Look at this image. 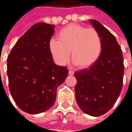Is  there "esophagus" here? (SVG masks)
<instances>
[{
  "label": "esophagus",
  "instance_id": "esophagus-1",
  "mask_svg": "<svg viewBox=\"0 0 132 132\" xmlns=\"http://www.w3.org/2000/svg\"><path fill=\"white\" fill-rule=\"evenodd\" d=\"M73 74H74V71H73V70H69V75H70V76H73Z\"/></svg>",
  "mask_w": 132,
  "mask_h": 132
}]
</instances>
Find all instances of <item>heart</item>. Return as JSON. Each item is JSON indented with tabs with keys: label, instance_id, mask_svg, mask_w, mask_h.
Instances as JSON below:
<instances>
[{
	"label": "heart",
	"instance_id": "obj_1",
	"mask_svg": "<svg viewBox=\"0 0 132 132\" xmlns=\"http://www.w3.org/2000/svg\"><path fill=\"white\" fill-rule=\"evenodd\" d=\"M58 40L52 39L48 48L55 62L65 65L70 60V52L73 63L80 68H87L99 58L102 44L98 31L80 25L69 24L57 34Z\"/></svg>",
	"mask_w": 132,
	"mask_h": 132
}]
</instances>
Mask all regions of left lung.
Instances as JSON below:
<instances>
[{"label": "left lung", "instance_id": "8db88e82", "mask_svg": "<svg viewBox=\"0 0 132 132\" xmlns=\"http://www.w3.org/2000/svg\"><path fill=\"white\" fill-rule=\"evenodd\" d=\"M89 22L99 34L102 49L88 69L75 72V96L80 110L92 117L108 112L119 97L124 77V58L115 37L99 22Z\"/></svg>", "mask_w": 132, "mask_h": 132}]
</instances>
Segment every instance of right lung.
<instances>
[{"label":"right lung","mask_w":132,"mask_h":132,"mask_svg":"<svg viewBox=\"0 0 132 132\" xmlns=\"http://www.w3.org/2000/svg\"><path fill=\"white\" fill-rule=\"evenodd\" d=\"M55 26L34 24L16 42L7 58L9 90L24 112L37 114L55 102L57 88L68 76V70L54 62L48 43Z\"/></svg>","instance_id":"1"}]
</instances>
